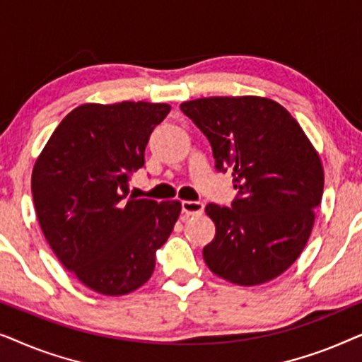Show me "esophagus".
Returning <instances> with one entry per match:
<instances>
[{
	"label": "esophagus",
	"mask_w": 362,
	"mask_h": 362,
	"mask_svg": "<svg viewBox=\"0 0 362 362\" xmlns=\"http://www.w3.org/2000/svg\"><path fill=\"white\" fill-rule=\"evenodd\" d=\"M181 207L186 216H199L204 211V204L199 201H182Z\"/></svg>",
	"instance_id": "obj_1"
}]
</instances>
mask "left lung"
<instances>
[{"instance_id":"left-lung-1","label":"left lung","mask_w":362,"mask_h":362,"mask_svg":"<svg viewBox=\"0 0 362 362\" xmlns=\"http://www.w3.org/2000/svg\"><path fill=\"white\" fill-rule=\"evenodd\" d=\"M181 110L232 171L230 207L207 204L216 235L202 250L211 272L252 286L284 274L303 252L323 197L318 153L288 110L265 97H207Z\"/></svg>"}]
</instances>
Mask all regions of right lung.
Here are the masks:
<instances>
[{
  "label": "right lung",
  "mask_w": 362,
  "mask_h": 362,
  "mask_svg": "<svg viewBox=\"0 0 362 362\" xmlns=\"http://www.w3.org/2000/svg\"><path fill=\"white\" fill-rule=\"evenodd\" d=\"M170 110L168 103H83L59 123L34 165L42 234L61 264L97 293L127 295L146 284L180 217V201L128 194L151 132Z\"/></svg>",
  "instance_id": "1"
}]
</instances>
